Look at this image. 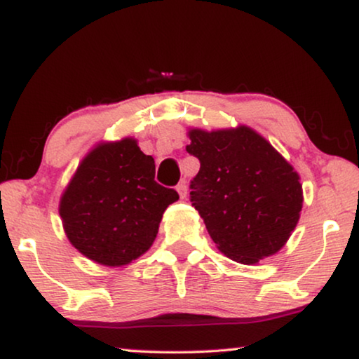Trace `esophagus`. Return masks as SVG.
<instances>
[{
  "label": "esophagus",
  "instance_id": "34e87169",
  "mask_svg": "<svg viewBox=\"0 0 359 359\" xmlns=\"http://www.w3.org/2000/svg\"><path fill=\"white\" fill-rule=\"evenodd\" d=\"M177 191H179L180 198L187 196V184H185V182H180V184L177 185Z\"/></svg>",
  "mask_w": 359,
  "mask_h": 359
}]
</instances>
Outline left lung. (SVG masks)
I'll use <instances>...</instances> for the list:
<instances>
[{"instance_id":"1","label":"left lung","mask_w":359,"mask_h":359,"mask_svg":"<svg viewBox=\"0 0 359 359\" xmlns=\"http://www.w3.org/2000/svg\"><path fill=\"white\" fill-rule=\"evenodd\" d=\"M187 151L200 159L190 201L227 258L255 264L274 255L297 227L299 175L253 128H191Z\"/></svg>"}]
</instances>
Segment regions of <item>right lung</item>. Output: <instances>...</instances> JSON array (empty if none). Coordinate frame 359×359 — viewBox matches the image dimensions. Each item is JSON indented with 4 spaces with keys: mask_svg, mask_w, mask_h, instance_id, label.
I'll use <instances>...</instances> for the list:
<instances>
[{
    "mask_svg": "<svg viewBox=\"0 0 359 359\" xmlns=\"http://www.w3.org/2000/svg\"><path fill=\"white\" fill-rule=\"evenodd\" d=\"M154 180V159L133 138L100 143L64 190L60 214L66 235L88 259L126 266L156 238L163 212L177 201Z\"/></svg>",
    "mask_w": 359,
    "mask_h": 359,
    "instance_id": "right-lung-1",
    "label": "right lung"
}]
</instances>
